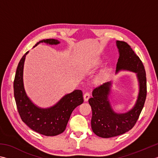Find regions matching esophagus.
Returning a JSON list of instances; mask_svg holds the SVG:
<instances>
[{
  "label": "esophagus",
  "mask_w": 158,
  "mask_h": 158,
  "mask_svg": "<svg viewBox=\"0 0 158 158\" xmlns=\"http://www.w3.org/2000/svg\"><path fill=\"white\" fill-rule=\"evenodd\" d=\"M89 97H90V93H89V92H85L84 95H83V98H84L85 101H88Z\"/></svg>",
  "instance_id": "obj_1"
}]
</instances>
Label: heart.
<instances>
[{
    "label": "heart",
    "instance_id": "b5f03b06",
    "mask_svg": "<svg viewBox=\"0 0 158 158\" xmlns=\"http://www.w3.org/2000/svg\"><path fill=\"white\" fill-rule=\"evenodd\" d=\"M103 76H99V77H98V80H100V81H101V80H102V79H103Z\"/></svg>",
    "mask_w": 158,
    "mask_h": 158
}]
</instances>
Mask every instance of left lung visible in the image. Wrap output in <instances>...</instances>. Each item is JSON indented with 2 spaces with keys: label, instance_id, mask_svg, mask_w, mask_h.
Wrapping results in <instances>:
<instances>
[{
  "label": "left lung",
  "instance_id": "left-lung-1",
  "mask_svg": "<svg viewBox=\"0 0 158 158\" xmlns=\"http://www.w3.org/2000/svg\"><path fill=\"white\" fill-rule=\"evenodd\" d=\"M116 44L120 53L116 72L124 69L137 73L140 92L134 107L128 112L118 114L113 112L107 99L110 82L105 83L93 89L92 97L88 101L92 111V129L98 136L106 138L123 134L134 127L143 110L147 97L146 72L140 57L127 42L118 40Z\"/></svg>",
  "mask_w": 158,
  "mask_h": 158
}]
</instances>
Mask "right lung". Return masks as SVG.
<instances>
[{"label": "right lung", "instance_id": "right-lung-1", "mask_svg": "<svg viewBox=\"0 0 158 158\" xmlns=\"http://www.w3.org/2000/svg\"><path fill=\"white\" fill-rule=\"evenodd\" d=\"M42 42L49 44L60 43L57 40L46 39L40 41L35 46ZM27 53L19 61L14 81V98L18 112L22 120L32 130L47 136L59 135L66 129L73 111L83 102V92L81 89H75L48 109H40L34 106L27 97L23 86V66Z\"/></svg>", "mask_w": 158, "mask_h": 158}]
</instances>
